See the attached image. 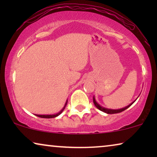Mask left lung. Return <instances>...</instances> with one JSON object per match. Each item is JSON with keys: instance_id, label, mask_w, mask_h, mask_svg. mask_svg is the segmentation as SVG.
<instances>
[{"instance_id": "8db88e82", "label": "left lung", "mask_w": 157, "mask_h": 157, "mask_svg": "<svg viewBox=\"0 0 157 157\" xmlns=\"http://www.w3.org/2000/svg\"><path fill=\"white\" fill-rule=\"evenodd\" d=\"M93 101H94V104H95V106H96V108L99 109L100 111H103V112L104 113H109V114H112V113H120L121 112V111H124V110H126V109H128V107L132 106V105L134 104V103L135 102V100L134 101H133L132 103H131V104L129 105H128L127 106L124 107V108H122V109H107V108H104V107H103L101 106V105H99L98 104L97 102H96V101L95 99V97H93Z\"/></svg>"}]
</instances>
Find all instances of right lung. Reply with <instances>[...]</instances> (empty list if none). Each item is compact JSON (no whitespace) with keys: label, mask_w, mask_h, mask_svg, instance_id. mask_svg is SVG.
<instances>
[{"label":"right lung","mask_w":157,"mask_h":157,"mask_svg":"<svg viewBox=\"0 0 157 157\" xmlns=\"http://www.w3.org/2000/svg\"><path fill=\"white\" fill-rule=\"evenodd\" d=\"M67 102H68V100L66 101V102L65 105H64L63 108L60 111L59 113H55V114H48V115H39V114H35V115H36V116H37V117H40V118H45V119H51V118H55V117H58V116H59L60 114H61V113L62 112H63V111L64 110V109L66 108V104H67Z\"/></svg>","instance_id":"obj_1"}]
</instances>
